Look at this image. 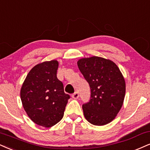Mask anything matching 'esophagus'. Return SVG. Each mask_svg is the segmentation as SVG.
<instances>
[{
    "instance_id": "34e87169",
    "label": "esophagus",
    "mask_w": 150,
    "mask_h": 150,
    "mask_svg": "<svg viewBox=\"0 0 150 150\" xmlns=\"http://www.w3.org/2000/svg\"><path fill=\"white\" fill-rule=\"evenodd\" d=\"M79 92H74V93L73 94V95H71V97L73 98V99H78L79 98Z\"/></svg>"
}]
</instances>
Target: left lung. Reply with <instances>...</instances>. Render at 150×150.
<instances>
[{"instance_id": "8db88e82", "label": "left lung", "mask_w": 150, "mask_h": 150, "mask_svg": "<svg viewBox=\"0 0 150 150\" xmlns=\"http://www.w3.org/2000/svg\"><path fill=\"white\" fill-rule=\"evenodd\" d=\"M77 64L91 90L90 101L83 105L84 117L96 126L110 123L125 99L126 83L122 74L114 62L101 57L81 58Z\"/></svg>"}]
</instances>
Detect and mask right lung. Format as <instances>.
Returning <instances> with one entry per match:
<instances>
[{"label": "right lung", "mask_w": 150, "mask_h": 150, "mask_svg": "<svg viewBox=\"0 0 150 150\" xmlns=\"http://www.w3.org/2000/svg\"><path fill=\"white\" fill-rule=\"evenodd\" d=\"M58 62L45 61L33 67L22 85L20 96L29 117L39 126L49 128L63 117L69 95L57 78Z\"/></svg>", "instance_id": "add662e5"}]
</instances>
